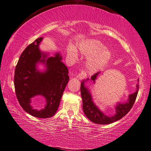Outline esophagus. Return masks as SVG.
Segmentation results:
<instances>
[{"instance_id":"1","label":"esophagus","mask_w":151,"mask_h":151,"mask_svg":"<svg viewBox=\"0 0 151 151\" xmlns=\"http://www.w3.org/2000/svg\"><path fill=\"white\" fill-rule=\"evenodd\" d=\"M77 77L78 79H81V80L85 78L86 77V73H85L84 70H81V72L78 75Z\"/></svg>"}]
</instances>
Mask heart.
Returning <instances> with one entry per match:
<instances>
[{"label": "heart", "mask_w": 151, "mask_h": 151, "mask_svg": "<svg viewBox=\"0 0 151 151\" xmlns=\"http://www.w3.org/2000/svg\"><path fill=\"white\" fill-rule=\"evenodd\" d=\"M78 47L81 53L89 57L87 68L91 73H95L103 68L111 58V51L106 49L104 45L98 40L86 41L80 43ZM67 53L70 56H77V51L71 45L67 48Z\"/></svg>", "instance_id": "b5f03b06"}]
</instances>
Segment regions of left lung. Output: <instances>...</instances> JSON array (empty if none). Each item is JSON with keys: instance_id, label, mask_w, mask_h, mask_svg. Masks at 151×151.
<instances>
[{"instance_id": "1", "label": "left lung", "mask_w": 151, "mask_h": 151, "mask_svg": "<svg viewBox=\"0 0 151 151\" xmlns=\"http://www.w3.org/2000/svg\"><path fill=\"white\" fill-rule=\"evenodd\" d=\"M100 73L101 72H99L91 76L90 79L88 78L86 80L82 81L81 82V92L82 99L83 111H84L86 116L93 123L100 124H108L121 119L130 110L136 101L137 93H138L139 83H137L136 85V91L129 95L126 102H117L115 106V114L111 116H108L96 105L93 100L91 89L88 88L86 85V83L89 81H92L95 84L96 80ZM137 82H139V79H137Z\"/></svg>"}]
</instances>
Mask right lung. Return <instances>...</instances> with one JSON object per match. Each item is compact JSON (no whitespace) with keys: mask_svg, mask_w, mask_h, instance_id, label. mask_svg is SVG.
Wrapping results in <instances>:
<instances>
[{"mask_svg":"<svg viewBox=\"0 0 151 151\" xmlns=\"http://www.w3.org/2000/svg\"><path fill=\"white\" fill-rule=\"evenodd\" d=\"M42 40L43 37L38 38L21 54L15 67L14 86L18 101L25 111L37 118H49L56 113L69 77L60 52L50 56L49 52L40 50ZM40 65L43 69H39ZM38 96L46 101L40 110L31 104V99Z\"/></svg>","mask_w":151,"mask_h":151,"instance_id":"obj_1","label":"right lung"}]
</instances>
